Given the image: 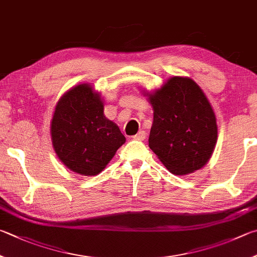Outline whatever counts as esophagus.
I'll return each mask as SVG.
<instances>
[{"label":"esophagus","instance_id":"esophagus-1","mask_svg":"<svg viewBox=\"0 0 257 257\" xmlns=\"http://www.w3.org/2000/svg\"><path fill=\"white\" fill-rule=\"evenodd\" d=\"M135 141H144L145 138H146V133L144 132V130H141V132H139L137 135H135V136L133 137Z\"/></svg>","mask_w":257,"mask_h":257}]
</instances>
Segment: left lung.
Wrapping results in <instances>:
<instances>
[{
	"instance_id": "left-lung-1",
	"label": "left lung",
	"mask_w": 257,
	"mask_h": 257,
	"mask_svg": "<svg viewBox=\"0 0 257 257\" xmlns=\"http://www.w3.org/2000/svg\"><path fill=\"white\" fill-rule=\"evenodd\" d=\"M143 93L153 106L148 145L158 160L174 175L202 169L218 138L216 114L202 88L190 77L172 76Z\"/></svg>"
}]
</instances>
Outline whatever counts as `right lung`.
I'll use <instances>...</instances> for the list:
<instances>
[{
    "label": "right lung",
    "instance_id": "1",
    "mask_svg": "<svg viewBox=\"0 0 257 257\" xmlns=\"http://www.w3.org/2000/svg\"><path fill=\"white\" fill-rule=\"evenodd\" d=\"M51 143L59 161L83 176L101 173L125 143L118 125L104 115V102L90 83L60 96L50 122Z\"/></svg>",
    "mask_w": 257,
    "mask_h": 257
}]
</instances>
